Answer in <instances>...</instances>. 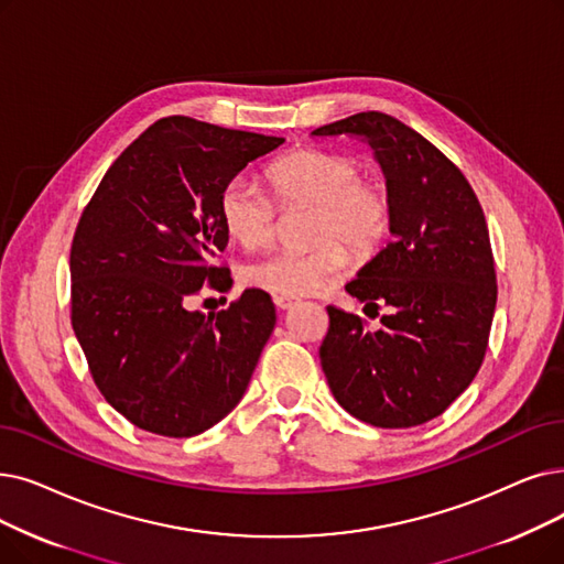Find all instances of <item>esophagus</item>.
<instances>
[{
    "label": "esophagus",
    "mask_w": 564,
    "mask_h": 564,
    "mask_svg": "<svg viewBox=\"0 0 564 564\" xmlns=\"http://www.w3.org/2000/svg\"><path fill=\"white\" fill-rule=\"evenodd\" d=\"M274 304H276V308H281V311H285V308H290V306H295L297 302L292 300V297H274Z\"/></svg>",
    "instance_id": "34e87169"
}]
</instances>
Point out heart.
Returning a JSON list of instances; mask_svg holds the SVG:
<instances>
[{
  "mask_svg": "<svg viewBox=\"0 0 564 564\" xmlns=\"http://www.w3.org/2000/svg\"><path fill=\"white\" fill-rule=\"evenodd\" d=\"M267 182L283 207H313L308 239L325 242L311 249H285L243 269V281L279 297H304L334 285L348 253L371 256L391 228V200L380 184L361 180V165L348 154L300 150L267 167ZM228 235L247 251L272 243L276 207L249 177H232L218 200ZM335 241L332 242L330 239Z\"/></svg>",
  "mask_w": 564,
  "mask_h": 564,
  "instance_id": "heart-1",
  "label": "heart"
}]
</instances>
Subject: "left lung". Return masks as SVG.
I'll return each instance as SVG.
<instances>
[{
    "instance_id": "1",
    "label": "left lung",
    "mask_w": 564,
    "mask_h": 564,
    "mask_svg": "<svg viewBox=\"0 0 564 564\" xmlns=\"http://www.w3.org/2000/svg\"><path fill=\"white\" fill-rule=\"evenodd\" d=\"M311 135H352L373 150L391 200V239L346 290L389 306L380 329L327 306L321 364L334 399L380 429L420 426L475 380L498 285L481 205L460 170L384 112H359ZM364 306V308H366Z\"/></svg>"
}]
</instances>
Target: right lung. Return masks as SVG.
<instances>
[{"label": "right lung", "instance_id": "obj_1", "mask_svg": "<svg viewBox=\"0 0 564 564\" xmlns=\"http://www.w3.org/2000/svg\"><path fill=\"white\" fill-rule=\"evenodd\" d=\"M285 140L165 117L110 165L70 247V323L106 401L142 431L191 437L241 401L276 325L264 290L230 308L191 311L221 288L209 264L228 230L224 186Z\"/></svg>", "mask_w": 564, "mask_h": 564}]
</instances>
